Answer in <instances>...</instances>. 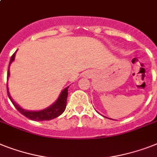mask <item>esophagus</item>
I'll return each mask as SVG.
<instances>
[{"instance_id":"1","label":"esophagus","mask_w":157,"mask_h":157,"mask_svg":"<svg viewBox=\"0 0 157 157\" xmlns=\"http://www.w3.org/2000/svg\"><path fill=\"white\" fill-rule=\"evenodd\" d=\"M92 75V72L91 71H87V72H85V73H84V76H90Z\"/></svg>"}]
</instances>
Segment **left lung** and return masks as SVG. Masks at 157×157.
<instances>
[{
	"instance_id": "obj_1",
	"label": "left lung",
	"mask_w": 157,
	"mask_h": 157,
	"mask_svg": "<svg viewBox=\"0 0 157 157\" xmlns=\"http://www.w3.org/2000/svg\"><path fill=\"white\" fill-rule=\"evenodd\" d=\"M109 119H111V118H109Z\"/></svg>"
}]
</instances>
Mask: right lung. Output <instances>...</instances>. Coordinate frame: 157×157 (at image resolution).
<instances>
[{"label": "right lung", "mask_w": 157, "mask_h": 157, "mask_svg": "<svg viewBox=\"0 0 157 157\" xmlns=\"http://www.w3.org/2000/svg\"><path fill=\"white\" fill-rule=\"evenodd\" d=\"M16 52H15V53H16ZM15 53L12 56H11V58H10V64H9V70H8V72H7V78H9V76H10V64L12 63L13 61L14 60ZM68 87H69V86L66 87L63 91L61 92L60 95L59 96L58 99H57V100L52 105H51L50 106H48V108H46V109H42V110H37V111L26 110V109L21 108L20 105H17L14 101L13 100L11 96H10V92H9L8 86H7V94H8L9 98H10V101H12V103L15 106V108H16V109H17V110H18L21 114H23L24 116H25L26 118H30V119L34 121L52 120V119H53V118L59 117L60 114H63V112L65 110L66 105H67V94H68V93H67Z\"/></svg>", "instance_id": "right-lung-1"}]
</instances>
